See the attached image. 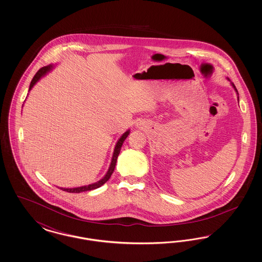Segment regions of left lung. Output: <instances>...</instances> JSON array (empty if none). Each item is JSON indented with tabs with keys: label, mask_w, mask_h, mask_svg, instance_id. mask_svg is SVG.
<instances>
[{
	"label": "left lung",
	"mask_w": 262,
	"mask_h": 262,
	"mask_svg": "<svg viewBox=\"0 0 262 262\" xmlns=\"http://www.w3.org/2000/svg\"><path fill=\"white\" fill-rule=\"evenodd\" d=\"M227 79H228V80H229V81L231 82V85H232V86H233V88L235 89V91H236V93H237V101H238V93H237V88H236V86H235V84H234V83H233V82H232V81L230 80V78H229V77H227Z\"/></svg>",
	"instance_id": "obj_1"
}]
</instances>
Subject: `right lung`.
Returning <instances> with one entry per match:
<instances>
[{
    "label": "right lung",
    "mask_w": 262,
    "mask_h": 262,
    "mask_svg": "<svg viewBox=\"0 0 262 262\" xmlns=\"http://www.w3.org/2000/svg\"><path fill=\"white\" fill-rule=\"evenodd\" d=\"M54 66L55 64H49L47 67H44L42 69H40L36 73V75H34V77L32 78L31 80V83L29 85V90L28 92L33 88V86L37 83L38 81L45 75H47L48 73H50L51 71L54 69ZM28 95V94H27ZM24 106V105H23ZM130 130L127 129L125 133L123 134V136L119 138V140L117 141L116 145H115V148H114V152H113L112 159H111V163H110V166H109V169L107 171V173L104 174V177L102 179H100L99 181L95 182V183H92L90 185H86V186H82V187H60L62 190L64 191H68V192H72V193H79V192H82V191H88V190H92V189H95V188H98V187L103 186L111 177V174H113L114 170H115V166H116V163H117V159H118V156L120 154V151L122 148V145L125 141V138L127 137V136L129 135Z\"/></svg>",
    "instance_id": "obj_1"
}]
</instances>
